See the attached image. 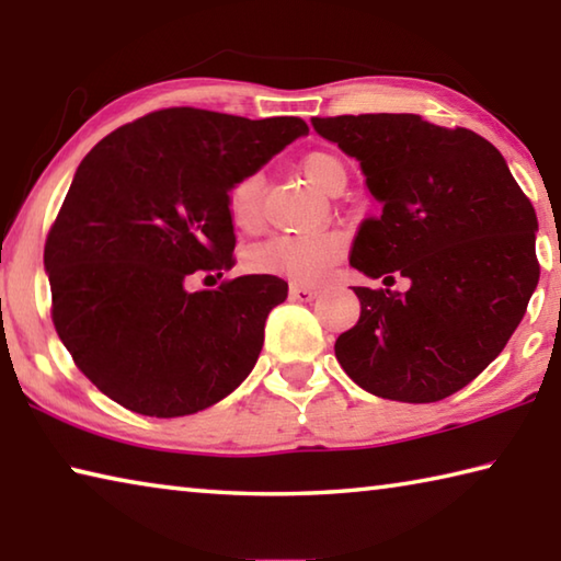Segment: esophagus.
<instances>
[{
  "mask_svg": "<svg viewBox=\"0 0 561 561\" xmlns=\"http://www.w3.org/2000/svg\"><path fill=\"white\" fill-rule=\"evenodd\" d=\"M289 297L297 299V301H314L319 297V289L317 287H304V284H291Z\"/></svg>",
  "mask_w": 561,
  "mask_h": 561,
  "instance_id": "34e87169",
  "label": "esophagus"
}]
</instances>
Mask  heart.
<instances>
[{"mask_svg":"<svg viewBox=\"0 0 561 561\" xmlns=\"http://www.w3.org/2000/svg\"><path fill=\"white\" fill-rule=\"evenodd\" d=\"M301 173L321 193H331L346 170L341 160L324 150L304 156ZM227 213L242 232H254L262 222V175L252 173L237 180L227 193ZM346 252V237L339 230H311L299 234H277L260 244L250 254L252 270L264 274H279L301 284H317L336 267Z\"/></svg>","mask_w":561,"mask_h":561,"instance_id":"heart-1","label":"heart"}]
</instances>
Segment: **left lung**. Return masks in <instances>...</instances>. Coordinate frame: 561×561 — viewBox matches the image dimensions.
<instances>
[{"mask_svg":"<svg viewBox=\"0 0 561 561\" xmlns=\"http://www.w3.org/2000/svg\"><path fill=\"white\" fill-rule=\"evenodd\" d=\"M356 158L381 213L360 222L351 267L360 317L336 358L364 391L433 403L480 376L515 334L539 282L537 215L500 150L468 128L415 113L311 118ZM412 282L388 290L392 274Z\"/></svg>","mask_w":561,"mask_h":561,"instance_id":"1","label":"left lung"}]
</instances>
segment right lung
Segmentation results:
<instances>
[{"label": "right lung", "instance_id": "add662e5", "mask_svg": "<svg viewBox=\"0 0 561 561\" xmlns=\"http://www.w3.org/2000/svg\"><path fill=\"white\" fill-rule=\"evenodd\" d=\"M301 118L163 108L91 148L44 247L51 319L83 376L133 413L178 417L230 396L257 364L287 282L230 270L227 193L291 140Z\"/></svg>", "mask_w": 561, "mask_h": 561}]
</instances>
